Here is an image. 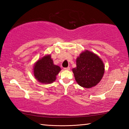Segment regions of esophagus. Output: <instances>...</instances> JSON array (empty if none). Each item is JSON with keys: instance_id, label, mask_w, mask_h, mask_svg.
Listing matches in <instances>:
<instances>
[{"instance_id": "1", "label": "esophagus", "mask_w": 129, "mask_h": 129, "mask_svg": "<svg viewBox=\"0 0 129 129\" xmlns=\"http://www.w3.org/2000/svg\"><path fill=\"white\" fill-rule=\"evenodd\" d=\"M64 69L65 71H69L70 70V68L69 67H67V68H64Z\"/></svg>"}]
</instances>
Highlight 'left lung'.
Listing matches in <instances>:
<instances>
[{"label":"left lung","instance_id":"1","mask_svg":"<svg viewBox=\"0 0 129 129\" xmlns=\"http://www.w3.org/2000/svg\"><path fill=\"white\" fill-rule=\"evenodd\" d=\"M75 78L80 86L91 88L100 82L105 72L104 64L93 52L85 50L76 59V67L72 69Z\"/></svg>","mask_w":129,"mask_h":129}]
</instances>
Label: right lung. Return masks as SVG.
I'll list each match as a JSON object with an SVG mask.
<instances>
[{
  "label": "right lung",
  "mask_w": 129,
  "mask_h": 129,
  "mask_svg": "<svg viewBox=\"0 0 129 129\" xmlns=\"http://www.w3.org/2000/svg\"><path fill=\"white\" fill-rule=\"evenodd\" d=\"M33 71L35 77L39 82L48 84L56 80L61 68L54 64L51 54H46L35 62Z\"/></svg>",
  "instance_id": "obj_1"
}]
</instances>
